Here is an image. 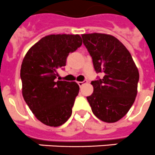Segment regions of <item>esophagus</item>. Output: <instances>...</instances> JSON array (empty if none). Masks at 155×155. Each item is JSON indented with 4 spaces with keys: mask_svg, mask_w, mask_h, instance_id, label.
Segmentation results:
<instances>
[{
    "mask_svg": "<svg viewBox=\"0 0 155 155\" xmlns=\"http://www.w3.org/2000/svg\"><path fill=\"white\" fill-rule=\"evenodd\" d=\"M86 82H87V81H83V82H77V83H78V85H79V87H82V86H83V84H84V83H86Z\"/></svg>",
    "mask_w": 155,
    "mask_h": 155,
    "instance_id": "esophagus-1",
    "label": "esophagus"
}]
</instances>
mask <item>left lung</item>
<instances>
[{
  "label": "left lung",
  "instance_id": "left-lung-1",
  "mask_svg": "<svg viewBox=\"0 0 155 155\" xmlns=\"http://www.w3.org/2000/svg\"><path fill=\"white\" fill-rule=\"evenodd\" d=\"M83 44L93 59L97 73L103 78L91 82L94 92L87 99L96 117L115 122L134 103L139 72L130 51L115 37L104 33L83 34Z\"/></svg>",
  "mask_w": 155,
  "mask_h": 155
}]
</instances>
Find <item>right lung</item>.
<instances>
[{
	"label": "right lung",
	"mask_w": 155,
	"mask_h": 155,
	"mask_svg": "<svg viewBox=\"0 0 155 155\" xmlns=\"http://www.w3.org/2000/svg\"><path fill=\"white\" fill-rule=\"evenodd\" d=\"M82 42L79 35L46 36L28 51L21 63L24 100L36 118L47 126H61L72 115L79 85L55 79L57 70L65 66L68 55Z\"/></svg>",
	"instance_id": "1"
}]
</instances>
